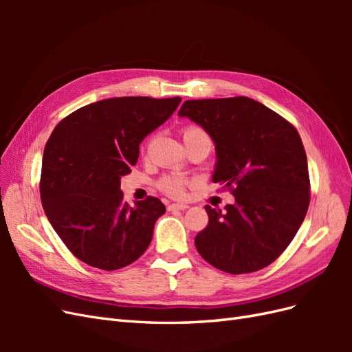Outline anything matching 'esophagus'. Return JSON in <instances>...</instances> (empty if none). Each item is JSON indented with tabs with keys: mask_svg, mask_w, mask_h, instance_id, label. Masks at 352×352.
<instances>
[{
	"mask_svg": "<svg viewBox=\"0 0 352 352\" xmlns=\"http://www.w3.org/2000/svg\"><path fill=\"white\" fill-rule=\"evenodd\" d=\"M167 208H168V211H176V210H186L188 206L186 204H170Z\"/></svg>",
	"mask_w": 352,
	"mask_h": 352,
	"instance_id": "34e87169",
	"label": "esophagus"
}]
</instances>
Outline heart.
<instances>
[{"label":"heart","instance_id":"heart-1","mask_svg":"<svg viewBox=\"0 0 352 352\" xmlns=\"http://www.w3.org/2000/svg\"><path fill=\"white\" fill-rule=\"evenodd\" d=\"M198 133H204V132H202L197 126H188L184 131V136L198 135ZM160 188H162L166 194L179 198V197H182L185 192V180L176 179V177H166L162 180V182H160Z\"/></svg>","mask_w":352,"mask_h":352}]
</instances>
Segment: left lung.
Wrapping results in <instances>:
<instances>
[{"label":"left lung","mask_w":352,"mask_h":352,"mask_svg":"<svg viewBox=\"0 0 352 352\" xmlns=\"http://www.w3.org/2000/svg\"><path fill=\"white\" fill-rule=\"evenodd\" d=\"M177 114L210 135L216 145L212 182L235 197L223 212L206 206L208 225L195 236L201 257L232 274L265 267L291 243L310 204L300 135L248 97L185 101Z\"/></svg>","instance_id":"obj_1"}]
</instances>
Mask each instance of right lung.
Returning a JSON list of instances; mask_svg holds the SVG:
<instances>
[{
    "mask_svg": "<svg viewBox=\"0 0 352 352\" xmlns=\"http://www.w3.org/2000/svg\"><path fill=\"white\" fill-rule=\"evenodd\" d=\"M179 97H120L92 102L63 119L42 157L41 201L57 235L92 267L117 270L145 252L166 207L155 197L131 207L122 176L140 157L145 136L162 126Z\"/></svg>",
    "mask_w": 352,
    "mask_h": 352,
    "instance_id": "add662e5",
    "label": "right lung"
}]
</instances>
